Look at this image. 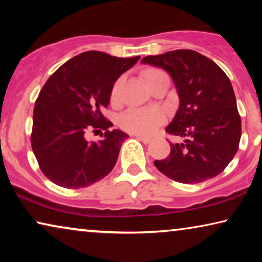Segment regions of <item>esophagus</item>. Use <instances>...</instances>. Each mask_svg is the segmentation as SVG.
Returning <instances> with one entry per match:
<instances>
[{
    "instance_id": "34e87169",
    "label": "esophagus",
    "mask_w": 262,
    "mask_h": 262,
    "mask_svg": "<svg viewBox=\"0 0 262 262\" xmlns=\"http://www.w3.org/2000/svg\"><path fill=\"white\" fill-rule=\"evenodd\" d=\"M135 137L137 138L138 141L144 143V144H148V143H150V141H151V138L150 137H146V136H142V135H135Z\"/></svg>"
}]
</instances>
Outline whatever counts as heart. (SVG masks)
<instances>
[{
	"label": "heart",
	"instance_id": "heart-1",
	"mask_svg": "<svg viewBox=\"0 0 262 262\" xmlns=\"http://www.w3.org/2000/svg\"><path fill=\"white\" fill-rule=\"evenodd\" d=\"M166 75L163 70L148 69L144 71V77L150 87ZM123 78H119L112 89V100H117L119 95L120 85ZM166 120V114L162 110L155 107H144V108H130L120 117V125L124 130L136 135H149L156 130Z\"/></svg>",
	"mask_w": 262,
	"mask_h": 262
}]
</instances>
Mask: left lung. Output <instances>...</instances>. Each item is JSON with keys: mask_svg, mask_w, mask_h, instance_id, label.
<instances>
[{"mask_svg": "<svg viewBox=\"0 0 262 262\" xmlns=\"http://www.w3.org/2000/svg\"><path fill=\"white\" fill-rule=\"evenodd\" d=\"M142 63L160 67L173 78L180 106L166 131L185 138L170 143V154L154 164L181 184H198L221 174L234 159L241 139V117L227 74L193 50L148 56Z\"/></svg>", "mask_w": 262, "mask_h": 262, "instance_id": "1", "label": "left lung"}]
</instances>
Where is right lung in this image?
<instances>
[{
    "label": "right lung",
    "mask_w": 262,
    "mask_h": 262,
    "mask_svg": "<svg viewBox=\"0 0 262 262\" xmlns=\"http://www.w3.org/2000/svg\"><path fill=\"white\" fill-rule=\"evenodd\" d=\"M141 58H119L87 51L60 66L39 93L33 111L31 144L39 168L64 188H83L110 174L128 137L102 114L114 82ZM101 128L105 136L88 142L85 134ZM102 136V135H101Z\"/></svg>",
    "instance_id": "add662e5"
}]
</instances>
